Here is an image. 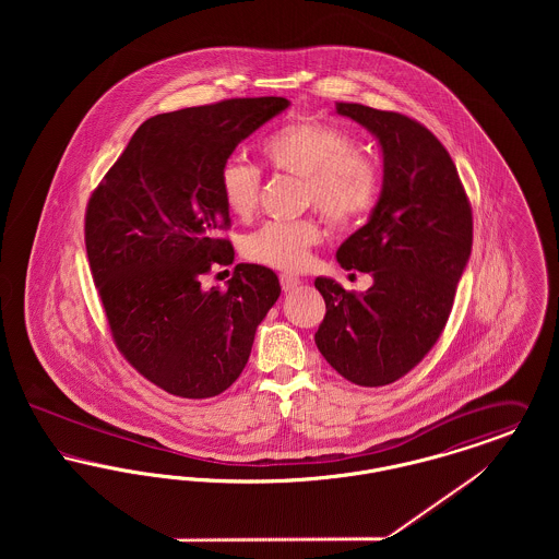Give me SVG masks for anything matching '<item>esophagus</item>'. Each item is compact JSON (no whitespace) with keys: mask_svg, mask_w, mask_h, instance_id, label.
Segmentation results:
<instances>
[{"mask_svg":"<svg viewBox=\"0 0 559 559\" xmlns=\"http://www.w3.org/2000/svg\"><path fill=\"white\" fill-rule=\"evenodd\" d=\"M301 281H299V276H295V274H289V272H283L281 274V287H283V292L289 293L299 285Z\"/></svg>","mask_w":559,"mask_h":559,"instance_id":"1","label":"esophagus"}]
</instances>
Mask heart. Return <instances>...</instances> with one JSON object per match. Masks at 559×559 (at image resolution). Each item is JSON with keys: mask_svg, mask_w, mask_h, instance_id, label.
Instances as JSON below:
<instances>
[{"mask_svg": "<svg viewBox=\"0 0 559 559\" xmlns=\"http://www.w3.org/2000/svg\"><path fill=\"white\" fill-rule=\"evenodd\" d=\"M262 157L276 171L306 182V201L331 224L352 226L372 212L381 190L379 165L358 151L352 133L329 121L301 117L281 126L262 142ZM262 192L258 167L228 159L219 169V194L226 210L249 219ZM322 239L319 222H267L242 240V255L260 266L297 272Z\"/></svg>", "mask_w": 559, "mask_h": 559, "instance_id": "heart-1", "label": "heart"}]
</instances>
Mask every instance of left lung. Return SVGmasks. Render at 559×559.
I'll return each instance as SVG.
<instances>
[{
    "instance_id": "8db88e82",
    "label": "left lung",
    "mask_w": 559,
    "mask_h": 559,
    "mask_svg": "<svg viewBox=\"0 0 559 559\" xmlns=\"http://www.w3.org/2000/svg\"><path fill=\"white\" fill-rule=\"evenodd\" d=\"M383 151V188L369 222L337 249L346 270L369 272V292L317 278L326 314L314 342L324 360L365 388L394 383L442 335L472 253V205L449 151L419 121L337 103Z\"/></svg>"
}]
</instances>
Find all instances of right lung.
Instances as JSON below:
<instances>
[{
	"label": "right lung",
	"mask_w": 559,
	"mask_h": 559,
	"mask_svg": "<svg viewBox=\"0 0 559 559\" xmlns=\"http://www.w3.org/2000/svg\"><path fill=\"white\" fill-rule=\"evenodd\" d=\"M287 98H230L146 119L92 192L85 249L115 346L180 399H212L245 369L255 329L281 295L276 274L237 264L226 289H203L235 262L219 237L230 213L219 169Z\"/></svg>",
	"instance_id": "right-lung-1"
}]
</instances>
